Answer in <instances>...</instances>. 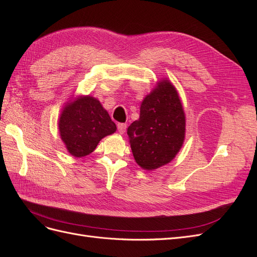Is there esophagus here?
<instances>
[{
  "mask_svg": "<svg viewBox=\"0 0 257 257\" xmlns=\"http://www.w3.org/2000/svg\"><path fill=\"white\" fill-rule=\"evenodd\" d=\"M125 130H126V124L125 123H119L118 124V131H119V133L121 135L125 133Z\"/></svg>",
  "mask_w": 257,
  "mask_h": 257,
  "instance_id": "obj_1",
  "label": "esophagus"
}]
</instances>
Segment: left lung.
Wrapping results in <instances>:
<instances>
[{"instance_id": "obj_1", "label": "left lung", "mask_w": 257, "mask_h": 257, "mask_svg": "<svg viewBox=\"0 0 257 257\" xmlns=\"http://www.w3.org/2000/svg\"><path fill=\"white\" fill-rule=\"evenodd\" d=\"M127 135L136 163L148 172L176 158L185 138V113L169 79H160L143 99L139 119L128 126Z\"/></svg>"}]
</instances>
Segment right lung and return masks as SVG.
Returning <instances> with one entry per match:
<instances>
[{"label":"right lung","instance_id":"obj_1","mask_svg":"<svg viewBox=\"0 0 257 257\" xmlns=\"http://www.w3.org/2000/svg\"><path fill=\"white\" fill-rule=\"evenodd\" d=\"M58 127L66 150L75 158L89 155L104 137L116 131L109 113L90 95L69 99L61 111Z\"/></svg>","mask_w":257,"mask_h":257}]
</instances>
